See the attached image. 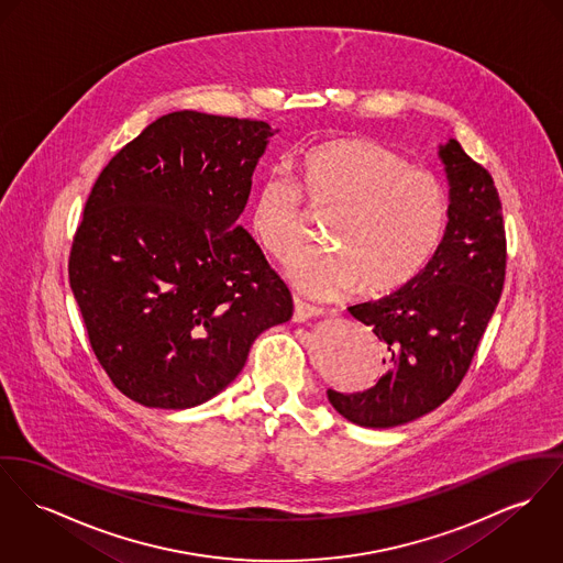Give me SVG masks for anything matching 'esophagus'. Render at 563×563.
I'll return each mask as SVG.
<instances>
[{
	"label": "esophagus",
	"instance_id": "1",
	"mask_svg": "<svg viewBox=\"0 0 563 563\" xmlns=\"http://www.w3.org/2000/svg\"><path fill=\"white\" fill-rule=\"evenodd\" d=\"M321 312H323V310H321L319 306H312V303L296 300V306H294V321H296V323H302V321H308V319H312V317H319Z\"/></svg>",
	"mask_w": 563,
	"mask_h": 563
}]
</instances>
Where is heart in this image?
Segmentation results:
<instances>
[{"label": "heart", "mask_w": 563, "mask_h": 563, "mask_svg": "<svg viewBox=\"0 0 563 563\" xmlns=\"http://www.w3.org/2000/svg\"><path fill=\"white\" fill-rule=\"evenodd\" d=\"M302 190L283 174L265 175L251 206V231L280 263L294 260L306 238L302 192L314 212H330L323 240L289 267L291 283L310 298L355 291L384 296L413 280L433 260L450 220V197L437 175L413 169L386 145L345 136L303 150Z\"/></svg>", "instance_id": "heart-1"}]
</instances>
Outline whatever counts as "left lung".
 Wrapping results in <instances>:
<instances>
[{"mask_svg": "<svg viewBox=\"0 0 563 563\" xmlns=\"http://www.w3.org/2000/svg\"><path fill=\"white\" fill-rule=\"evenodd\" d=\"M450 184L445 235L424 269L375 302L349 306L382 341L386 375L364 391L328 389L332 407L366 429L418 420L467 375L506 278V229L490 174L456 139L439 145Z\"/></svg>", "mask_w": 563, "mask_h": 563, "instance_id": "8db88e82", "label": "left lung"}]
</instances>
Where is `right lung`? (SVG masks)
<instances>
[{"label":"right lung","instance_id":"1","mask_svg":"<svg viewBox=\"0 0 563 563\" xmlns=\"http://www.w3.org/2000/svg\"><path fill=\"white\" fill-rule=\"evenodd\" d=\"M267 122L175 111L124 145L87 197L68 261L87 339L113 386L197 407L244 368L294 300L242 227Z\"/></svg>","mask_w":563,"mask_h":563}]
</instances>
